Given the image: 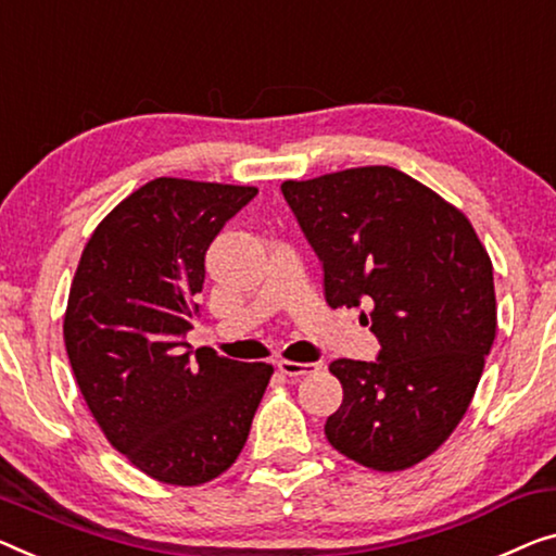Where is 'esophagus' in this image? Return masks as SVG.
Segmentation results:
<instances>
[{
	"mask_svg": "<svg viewBox=\"0 0 556 556\" xmlns=\"http://www.w3.org/2000/svg\"><path fill=\"white\" fill-rule=\"evenodd\" d=\"M277 367L281 375L287 377H304V375H314L319 369V364H309V362H292V359H279Z\"/></svg>",
	"mask_w": 556,
	"mask_h": 556,
	"instance_id": "esophagus-1",
	"label": "esophagus"
}]
</instances>
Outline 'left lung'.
<instances>
[{
    "mask_svg": "<svg viewBox=\"0 0 556 556\" xmlns=\"http://www.w3.org/2000/svg\"><path fill=\"white\" fill-rule=\"evenodd\" d=\"M319 256L329 306L371 304L375 362L329 364L344 400L329 444L377 471L427 459L467 412L496 334L490 254L469 219L392 167L281 185Z\"/></svg>",
    "mask_w": 556,
    "mask_h": 556,
    "instance_id": "8db88e82",
    "label": "left lung"
}]
</instances>
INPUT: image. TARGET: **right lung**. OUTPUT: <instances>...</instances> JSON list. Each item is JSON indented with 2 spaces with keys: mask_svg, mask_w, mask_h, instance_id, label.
<instances>
[{
  "mask_svg": "<svg viewBox=\"0 0 556 556\" xmlns=\"http://www.w3.org/2000/svg\"><path fill=\"white\" fill-rule=\"evenodd\" d=\"M254 197V187L152 179L81 252L64 314L74 379L110 444L156 482L197 486L227 471L275 371L185 342L206 250Z\"/></svg>",
  "mask_w": 556,
  "mask_h": 556,
  "instance_id": "1",
  "label": "right lung"
}]
</instances>
